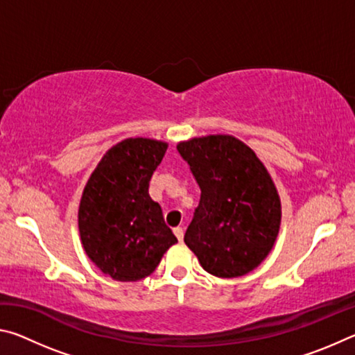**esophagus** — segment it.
Wrapping results in <instances>:
<instances>
[{
	"label": "esophagus",
	"instance_id": "34e87169",
	"mask_svg": "<svg viewBox=\"0 0 355 355\" xmlns=\"http://www.w3.org/2000/svg\"><path fill=\"white\" fill-rule=\"evenodd\" d=\"M173 233H175V236L178 238V241H183V235H184V230L182 227H175L173 228Z\"/></svg>",
	"mask_w": 355,
	"mask_h": 355
}]
</instances>
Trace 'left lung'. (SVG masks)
<instances>
[{
	"label": "left lung",
	"mask_w": 355,
	"mask_h": 355,
	"mask_svg": "<svg viewBox=\"0 0 355 355\" xmlns=\"http://www.w3.org/2000/svg\"><path fill=\"white\" fill-rule=\"evenodd\" d=\"M177 150L202 191L184 233L186 245L216 277L254 271L271 252L282 219L266 167L254 150L228 135L194 137Z\"/></svg>",
	"instance_id": "obj_1"
}]
</instances>
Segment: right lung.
<instances>
[{"label": "right lung", "instance_id": "obj_1", "mask_svg": "<svg viewBox=\"0 0 355 355\" xmlns=\"http://www.w3.org/2000/svg\"><path fill=\"white\" fill-rule=\"evenodd\" d=\"M167 144L130 137L116 144L95 167L78 209L83 248L114 280L146 279L177 243L148 184Z\"/></svg>", "mask_w": 355, "mask_h": 355}]
</instances>
